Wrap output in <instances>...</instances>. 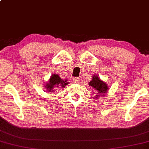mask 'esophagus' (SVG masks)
<instances>
[{
    "instance_id": "obj_1",
    "label": "esophagus",
    "mask_w": 149,
    "mask_h": 149,
    "mask_svg": "<svg viewBox=\"0 0 149 149\" xmlns=\"http://www.w3.org/2000/svg\"><path fill=\"white\" fill-rule=\"evenodd\" d=\"M73 82H74V83L79 84L80 83V79L77 78V77H75V78L73 79Z\"/></svg>"
}]
</instances>
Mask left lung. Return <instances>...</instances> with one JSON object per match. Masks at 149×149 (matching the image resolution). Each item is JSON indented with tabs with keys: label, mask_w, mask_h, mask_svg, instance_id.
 I'll use <instances>...</instances> for the list:
<instances>
[{
	"label": "left lung",
	"mask_w": 149,
	"mask_h": 149,
	"mask_svg": "<svg viewBox=\"0 0 149 149\" xmlns=\"http://www.w3.org/2000/svg\"><path fill=\"white\" fill-rule=\"evenodd\" d=\"M89 85L93 88L94 90L97 93L98 95L95 96L96 98L100 97L101 95H102V96H104V95L108 91V86L106 85L105 82L101 81L97 75L93 76L92 80L89 83Z\"/></svg>",
	"instance_id": "1"
}]
</instances>
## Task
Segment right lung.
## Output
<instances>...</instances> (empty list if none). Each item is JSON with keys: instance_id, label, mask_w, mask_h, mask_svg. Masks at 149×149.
Here are the masks:
<instances>
[{"instance_id": "right-lung-1", "label": "right lung", "mask_w": 149, "mask_h": 149, "mask_svg": "<svg viewBox=\"0 0 149 149\" xmlns=\"http://www.w3.org/2000/svg\"><path fill=\"white\" fill-rule=\"evenodd\" d=\"M68 83L67 80L64 81L58 74H53L49 79V81L45 85V87L46 88L48 92L50 93H55V91L57 90V87L64 88Z\"/></svg>"}]
</instances>
